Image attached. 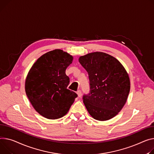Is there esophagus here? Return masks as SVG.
Listing matches in <instances>:
<instances>
[{
	"label": "esophagus",
	"instance_id": "1",
	"mask_svg": "<svg viewBox=\"0 0 154 154\" xmlns=\"http://www.w3.org/2000/svg\"><path fill=\"white\" fill-rule=\"evenodd\" d=\"M77 95H78V97H81V96H82V91H81V90H78L77 91Z\"/></svg>",
	"mask_w": 154,
	"mask_h": 154
}]
</instances>
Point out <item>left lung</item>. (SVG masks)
<instances>
[{
    "instance_id": "obj_1",
    "label": "left lung",
    "mask_w": 154,
    "mask_h": 154,
    "mask_svg": "<svg viewBox=\"0 0 154 154\" xmlns=\"http://www.w3.org/2000/svg\"><path fill=\"white\" fill-rule=\"evenodd\" d=\"M79 60L88 74L90 91L82 98L89 114L98 121L115 117L126 103L130 91L125 67L114 57L101 52L81 56Z\"/></svg>"
}]
</instances>
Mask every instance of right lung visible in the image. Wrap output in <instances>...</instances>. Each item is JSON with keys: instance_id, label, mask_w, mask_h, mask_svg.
Listing matches in <instances>:
<instances>
[{"instance_id": "1", "label": "right lung", "mask_w": 154, "mask_h": 154, "mask_svg": "<svg viewBox=\"0 0 154 154\" xmlns=\"http://www.w3.org/2000/svg\"><path fill=\"white\" fill-rule=\"evenodd\" d=\"M72 60L68 53L55 49L41 56L29 71L26 94L35 110L45 118H62L77 97L67 88L70 79L66 70Z\"/></svg>"}]
</instances>
